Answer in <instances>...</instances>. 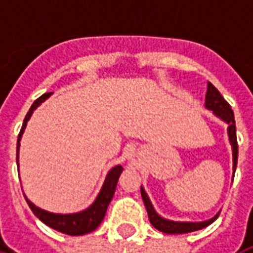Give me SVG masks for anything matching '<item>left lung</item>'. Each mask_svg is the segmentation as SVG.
<instances>
[{
	"label": "left lung",
	"instance_id": "left-lung-1",
	"mask_svg": "<svg viewBox=\"0 0 253 253\" xmlns=\"http://www.w3.org/2000/svg\"><path fill=\"white\" fill-rule=\"evenodd\" d=\"M205 107L211 110L217 118H220L223 123L227 124V135H229L231 151H233V173H234L237 168V158H238L234 113L230 107V104L220 95V92L211 83H208V89H207V95H205ZM140 193H142V198H143V203L146 205V210H147L150 223L157 230L163 231L165 234H184V233L197 231V230H201L207 226H210L211 223L215 222L219 216V213H216L213 217H211L208 220H204V222H175V220H169V219H165V217L160 216L157 213L147 193L144 191L143 186L140 187Z\"/></svg>",
	"mask_w": 253,
	"mask_h": 253
}]
</instances>
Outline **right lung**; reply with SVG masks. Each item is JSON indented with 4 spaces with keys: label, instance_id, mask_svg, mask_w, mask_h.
<instances>
[{
    "label": "right lung",
    "instance_id": "right-lung-1",
    "mask_svg": "<svg viewBox=\"0 0 253 253\" xmlns=\"http://www.w3.org/2000/svg\"><path fill=\"white\" fill-rule=\"evenodd\" d=\"M50 95L52 93H43L42 96L38 97L36 102L31 104L27 116L24 117L22 129H20V133H19V137H17V165H19V147H20V140H22V135H23L24 129H26L27 121L30 120V117L34 113V110L40 104L43 103ZM123 169L124 168L121 165H116L114 168H111L109 170L106 179H104L103 186H102V189L99 191L96 200L90 204L86 210L81 211V212H77V213H66V215H63V213H52V212H48V211L41 210V208L36 207L26 196H24V198H26V201L29 204L30 210L33 211V213L41 222L45 223L46 226H49V227L57 230L60 233L69 234V236H83V234H88L90 231L96 230L97 226L103 220L104 215H106V211H107V207H109L110 201H111V198L114 196L117 182H118V177L121 175Z\"/></svg>",
    "mask_w": 253,
    "mask_h": 253
}]
</instances>
